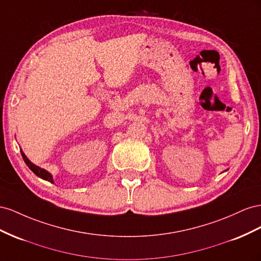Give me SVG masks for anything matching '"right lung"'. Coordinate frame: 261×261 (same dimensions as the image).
Masks as SVG:
<instances>
[{"instance_id": "right-lung-1", "label": "right lung", "mask_w": 261, "mask_h": 261, "mask_svg": "<svg viewBox=\"0 0 261 261\" xmlns=\"http://www.w3.org/2000/svg\"><path fill=\"white\" fill-rule=\"evenodd\" d=\"M20 153H21V156H23L24 162L26 163V165L29 167V169H31L32 172H33L36 176H38V177L42 178L43 180L50 181V182H52V184L55 182L54 177H52V175L48 172V170H46V169H43V168H41V167H39V166L35 165L34 163H32L31 161H29V160L27 159V156L25 155V153H24L23 151H21V150H20Z\"/></svg>"}]
</instances>
